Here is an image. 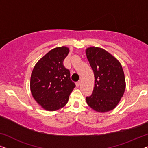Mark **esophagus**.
Here are the masks:
<instances>
[{"label":"esophagus","mask_w":148,"mask_h":148,"mask_svg":"<svg viewBox=\"0 0 148 148\" xmlns=\"http://www.w3.org/2000/svg\"><path fill=\"white\" fill-rule=\"evenodd\" d=\"M76 86H77V87H79V86H80V81L79 80V81L77 82L76 83Z\"/></svg>","instance_id":"esophagus-1"}]
</instances>
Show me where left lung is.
I'll use <instances>...</instances> for the list:
<instances>
[{
  "label": "left lung",
  "instance_id": "left-lung-1",
  "mask_svg": "<svg viewBox=\"0 0 148 148\" xmlns=\"http://www.w3.org/2000/svg\"><path fill=\"white\" fill-rule=\"evenodd\" d=\"M86 54L94 74L93 93L86 102L96 112L104 113L116 107L125 89V80L120 62L103 48L92 46Z\"/></svg>",
  "mask_w": 148,
  "mask_h": 148
}]
</instances>
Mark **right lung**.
I'll return each mask as SVG.
<instances>
[{
	"mask_svg": "<svg viewBox=\"0 0 148 148\" xmlns=\"http://www.w3.org/2000/svg\"><path fill=\"white\" fill-rule=\"evenodd\" d=\"M69 51L66 46L54 48L40 59L32 70L30 91L36 102L47 111L64 106L76 86L69 70L63 65Z\"/></svg>",
	"mask_w": 148,
	"mask_h": 148,
	"instance_id": "obj_1",
	"label": "right lung"
}]
</instances>
